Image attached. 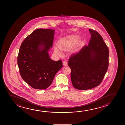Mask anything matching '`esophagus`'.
Segmentation results:
<instances>
[{
	"label": "esophagus",
	"instance_id": "esophagus-1",
	"mask_svg": "<svg viewBox=\"0 0 125 125\" xmlns=\"http://www.w3.org/2000/svg\"><path fill=\"white\" fill-rule=\"evenodd\" d=\"M63 64L64 66H67V62H66V61H64V62H63Z\"/></svg>",
	"mask_w": 125,
	"mask_h": 125
}]
</instances>
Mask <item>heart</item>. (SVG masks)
Listing matches in <instances>:
<instances>
[{
    "label": "heart",
    "mask_w": 125,
    "mask_h": 125,
    "mask_svg": "<svg viewBox=\"0 0 125 125\" xmlns=\"http://www.w3.org/2000/svg\"><path fill=\"white\" fill-rule=\"evenodd\" d=\"M79 40V37L76 35H70L62 38L59 42V46L55 45L54 47V52L58 55L62 54V50L67 51L71 49L76 43ZM76 48H72L70 49L69 53L72 54L76 51Z\"/></svg>",
    "instance_id": "b5f03b06"
}]
</instances>
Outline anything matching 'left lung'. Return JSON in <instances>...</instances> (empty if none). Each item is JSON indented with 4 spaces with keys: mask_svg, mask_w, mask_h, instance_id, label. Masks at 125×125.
<instances>
[{
    "mask_svg": "<svg viewBox=\"0 0 125 125\" xmlns=\"http://www.w3.org/2000/svg\"><path fill=\"white\" fill-rule=\"evenodd\" d=\"M91 38L88 45L77 53L71 54L68 65L71 69L73 87L87 90L99 85L109 65V49L103 38L96 31L89 29Z\"/></svg>",
    "mask_w": 125,
    "mask_h": 125,
    "instance_id": "8db88e82",
    "label": "left lung"
}]
</instances>
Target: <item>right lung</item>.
Instances as JSON below:
<instances>
[{"label":"right lung","instance_id":"1","mask_svg":"<svg viewBox=\"0 0 125 125\" xmlns=\"http://www.w3.org/2000/svg\"><path fill=\"white\" fill-rule=\"evenodd\" d=\"M54 32L52 29H36L20 46L17 58L20 75L34 89H47L63 66L61 60L53 61L48 52L52 47Z\"/></svg>","mask_w":125,"mask_h":125}]
</instances>
